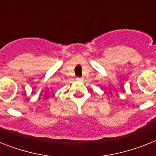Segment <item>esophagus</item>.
<instances>
[{
    "label": "esophagus",
    "instance_id": "obj_1",
    "mask_svg": "<svg viewBox=\"0 0 156 156\" xmlns=\"http://www.w3.org/2000/svg\"><path fill=\"white\" fill-rule=\"evenodd\" d=\"M77 81H78V82H83V78H77Z\"/></svg>",
    "mask_w": 156,
    "mask_h": 156
}]
</instances>
